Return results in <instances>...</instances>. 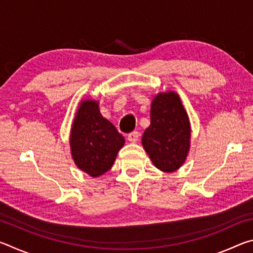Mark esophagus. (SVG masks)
<instances>
[{"instance_id":"34e87169","label":"esophagus","mask_w":253,"mask_h":253,"mask_svg":"<svg viewBox=\"0 0 253 253\" xmlns=\"http://www.w3.org/2000/svg\"><path fill=\"white\" fill-rule=\"evenodd\" d=\"M138 138H139V132L138 131H132L127 137V139L129 140L130 143H136L137 140H138Z\"/></svg>"}]
</instances>
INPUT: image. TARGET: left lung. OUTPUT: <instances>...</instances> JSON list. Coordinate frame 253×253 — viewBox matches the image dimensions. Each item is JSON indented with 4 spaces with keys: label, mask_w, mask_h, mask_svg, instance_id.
<instances>
[{
    "label": "left lung",
    "mask_w": 253,
    "mask_h": 253,
    "mask_svg": "<svg viewBox=\"0 0 253 253\" xmlns=\"http://www.w3.org/2000/svg\"><path fill=\"white\" fill-rule=\"evenodd\" d=\"M142 145L153 164L172 173L185 163L191 146V124L176 91L158 92L151 105V125Z\"/></svg>",
    "instance_id": "left-lung-1"
}]
</instances>
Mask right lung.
<instances>
[{
    "label": "right lung",
    "mask_w": 253,
    "mask_h": 253,
    "mask_svg": "<svg viewBox=\"0 0 253 253\" xmlns=\"http://www.w3.org/2000/svg\"><path fill=\"white\" fill-rule=\"evenodd\" d=\"M69 143L77 168L89 176L98 177L111 169L125 138L102 117L99 101L84 99L76 111Z\"/></svg>",
    "instance_id": "1"
}]
</instances>
